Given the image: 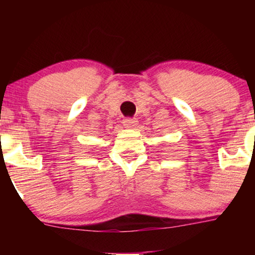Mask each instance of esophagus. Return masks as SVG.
<instances>
[{"instance_id":"esophagus-1","label":"esophagus","mask_w":255,"mask_h":255,"mask_svg":"<svg viewBox=\"0 0 255 255\" xmlns=\"http://www.w3.org/2000/svg\"><path fill=\"white\" fill-rule=\"evenodd\" d=\"M124 125L126 128H135L137 126V121L135 119H125Z\"/></svg>"}]
</instances>
